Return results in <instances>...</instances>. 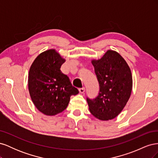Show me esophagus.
Here are the masks:
<instances>
[{
    "mask_svg": "<svg viewBox=\"0 0 158 158\" xmlns=\"http://www.w3.org/2000/svg\"><path fill=\"white\" fill-rule=\"evenodd\" d=\"M79 92L80 94H83L85 92V88L83 87V88H79Z\"/></svg>",
    "mask_w": 158,
    "mask_h": 158,
    "instance_id": "esophagus-1",
    "label": "esophagus"
}]
</instances>
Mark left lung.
<instances>
[{
  "instance_id": "8db88e82",
  "label": "left lung",
  "mask_w": 158,
  "mask_h": 158,
  "mask_svg": "<svg viewBox=\"0 0 158 158\" xmlns=\"http://www.w3.org/2000/svg\"><path fill=\"white\" fill-rule=\"evenodd\" d=\"M92 63L99 90L96 98L87 97L89 109L99 120H111L122 111L130 98L132 88L131 69L125 59L111 50Z\"/></svg>"
}]
</instances>
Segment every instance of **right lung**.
Here are the masks:
<instances>
[{"mask_svg":"<svg viewBox=\"0 0 158 158\" xmlns=\"http://www.w3.org/2000/svg\"><path fill=\"white\" fill-rule=\"evenodd\" d=\"M65 62L54 49L38 55L28 76V88L33 104L46 115H55L67 107L70 96L79 93L67 75L62 73Z\"/></svg>","mask_w":158,"mask_h":158,"instance_id":"obj_1","label":"right lung"}]
</instances>
